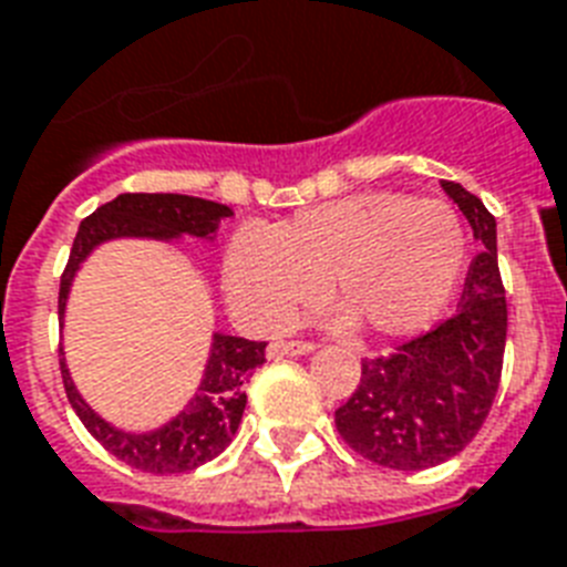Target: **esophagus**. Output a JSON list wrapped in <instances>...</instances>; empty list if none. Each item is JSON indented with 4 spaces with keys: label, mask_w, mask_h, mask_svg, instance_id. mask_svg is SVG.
I'll return each mask as SVG.
<instances>
[{
    "label": "esophagus",
    "mask_w": 567,
    "mask_h": 567,
    "mask_svg": "<svg viewBox=\"0 0 567 567\" xmlns=\"http://www.w3.org/2000/svg\"><path fill=\"white\" fill-rule=\"evenodd\" d=\"M311 350H315V344H309V341H274L267 347V355L285 359V355H309Z\"/></svg>",
    "instance_id": "34e87169"
}]
</instances>
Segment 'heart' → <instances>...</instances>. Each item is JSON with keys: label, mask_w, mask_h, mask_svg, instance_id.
Wrapping results in <instances>:
<instances>
[{"label": "heart", "mask_w": 567, "mask_h": 567, "mask_svg": "<svg viewBox=\"0 0 567 567\" xmlns=\"http://www.w3.org/2000/svg\"><path fill=\"white\" fill-rule=\"evenodd\" d=\"M467 261L456 208L373 190L318 205L270 229H244L223 258L231 311L258 329H279L329 279L338 323L368 336L421 332L447 309Z\"/></svg>", "instance_id": "1"}]
</instances>
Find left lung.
I'll return each mask as SVG.
<instances>
[{"instance_id": "8db88e82", "label": "left lung", "mask_w": 567, "mask_h": 567, "mask_svg": "<svg viewBox=\"0 0 567 567\" xmlns=\"http://www.w3.org/2000/svg\"><path fill=\"white\" fill-rule=\"evenodd\" d=\"M483 252L471 261L458 311L396 347L364 359L353 396L336 412L341 439L382 467L423 471L474 441L492 412L506 350V291L497 267V220L458 182H441Z\"/></svg>"}]
</instances>
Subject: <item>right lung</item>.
<instances>
[{
  "instance_id": "add662e5",
  "label": "right lung",
  "mask_w": 567,
  "mask_h": 567,
  "mask_svg": "<svg viewBox=\"0 0 567 567\" xmlns=\"http://www.w3.org/2000/svg\"><path fill=\"white\" fill-rule=\"evenodd\" d=\"M229 205L199 199L185 194H120L117 199L100 205L91 217H84L75 231L70 261L61 276V293H58V320L64 327L66 300L73 288L75 274L82 270L93 249L100 244L120 238L144 240H179L190 238L214 240L220 220L231 217ZM265 341H247V338L214 332L208 362L203 379L196 385L194 396L182 405V412L162 426L146 432H128L109 423L100 412H93L91 403L79 394L70 368H66L64 347H61V377H64L66 400L82 417L93 439L102 447L114 453L120 462L146 471V474H182L212 462L229 447L235 432L244 417L247 391L252 371L265 364Z\"/></svg>"
}]
</instances>
